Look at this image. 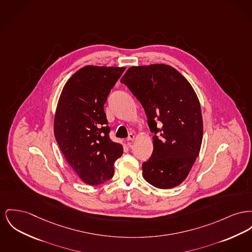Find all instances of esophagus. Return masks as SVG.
<instances>
[{"label":"esophagus","instance_id":"34e87169","mask_svg":"<svg viewBox=\"0 0 252 252\" xmlns=\"http://www.w3.org/2000/svg\"><path fill=\"white\" fill-rule=\"evenodd\" d=\"M134 139H135V136H134L133 134L130 133L128 135V137H127V141H133Z\"/></svg>","mask_w":252,"mask_h":252}]
</instances>
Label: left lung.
I'll list each match as a JSON object with an SVG mask.
<instances>
[{
  "instance_id": "8db88e82",
  "label": "left lung",
  "mask_w": 252,
  "mask_h": 252,
  "mask_svg": "<svg viewBox=\"0 0 252 252\" xmlns=\"http://www.w3.org/2000/svg\"><path fill=\"white\" fill-rule=\"evenodd\" d=\"M142 104L153 136V152L143 163V176L155 188L177 187L199 155L203 118L189 81L170 65L132 66L121 79Z\"/></svg>"
}]
</instances>
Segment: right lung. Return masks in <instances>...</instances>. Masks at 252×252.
<instances>
[{
    "label": "right lung",
    "mask_w": 252,
    "mask_h": 252,
    "mask_svg": "<svg viewBox=\"0 0 252 252\" xmlns=\"http://www.w3.org/2000/svg\"><path fill=\"white\" fill-rule=\"evenodd\" d=\"M125 67L87 65L62 90L54 118V135L65 160L80 179L101 185L114 174L123 146L110 140L104 104Z\"/></svg>",
    "instance_id": "right-lung-1"
}]
</instances>
